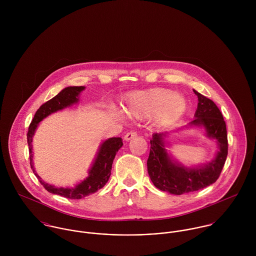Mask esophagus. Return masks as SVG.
Here are the masks:
<instances>
[{"mask_svg":"<svg viewBox=\"0 0 256 256\" xmlns=\"http://www.w3.org/2000/svg\"><path fill=\"white\" fill-rule=\"evenodd\" d=\"M137 137V132L136 131H129L128 133H126V135L124 136V139L126 141H129V140H132L134 138Z\"/></svg>","mask_w":256,"mask_h":256,"instance_id":"1","label":"esophagus"}]
</instances>
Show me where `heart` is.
Here are the masks:
<instances>
[{
	"instance_id": "heart-1",
	"label": "heart",
	"mask_w": 256,
	"mask_h": 256,
	"mask_svg": "<svg viewBox=\"0 0 256 256\" xmlns=\"http://www.w3.org/2000/svg\"><path fill=\"white\" fill-rule=\"evenodd\" d=\"M187 102L182 94L164 88H152L132 92L126 98V110L130 116L148 117L156 113L158 119L170 122L185 112Z\"/></svg>"
}]
</instances>
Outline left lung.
<instances>
[{"label":"left lung","mask_w":256,"mask_h":256,"mask_svg":"<svg viewBox=\"0 0 256 256\" xmlns=\"http://www.w3.org/2000/svg\"><path fill=\"white\" fill-rule=\"evenodd\" d=\"M198 98L195 119L190 126H203L208 137L218 141L216 158L196 168H187L174 164L164 146L162 135L154 134L150 140L146 162L148 174L154 185L162 191L182 195L203 189L217 182L228 156V135L222 114L213 100L194 90Z\"/></svg>","instance_id":"8db88e82"}]
</instances>
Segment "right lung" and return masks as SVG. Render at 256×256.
<instances>
[{
    "label": "right lung",
    "mask_w": 256,
    "mask_h": 256,
    "mask_svg": "<svg viewBox=\"0 0 256 256\" xmlns=\"http://www.w3.org/2000/svg\"><path fill=\"white\" fill-rule=\"evenodd\" d=\"M84 90V86H68L60 92L56 96L51 98L50 100L43 104L37 110L34 117L28 127V144L30 150V166L36 176L39 182L43 185V187L50 193L57 194L69 199H82L90 194L96 192L98 189L102 188L110 180L111 174L112 162L115 158L116 152L123 145L121 138H110L108 140L104 141L100 152L96 156V158L90 170L88 176L80 184H78L74 188H63V187H55L48 183H45L41 180L39 176L34 170V162H32V136L36 132L38 123L48 115L58 110H63L69 106H72L74 102L78 100V96L82 90Z\"/></svg>",
    "instance_id": "1"
}]
</instances>
